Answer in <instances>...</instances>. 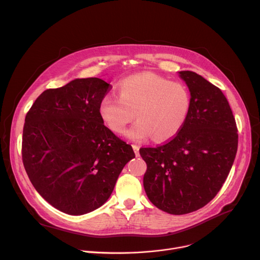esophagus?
Wrapping results in <instances>:
<instances>
[{
	"label": "esophagus",
	"instance_id": "esophagus-1",
	"mask_svg": "<svg viewBox=\"0 0 260 260\" xmlns=\"http://www.w3.org/2000/svg\"><path fill=\"white\" fill-rule=\"evenodd\" d=\"M132 148L134 150V153L136 156H140V147L136 146V145H132Z\"/></svg>",
	"mask_w": 260,
	"mask_h": 260
}]
</instances>
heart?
Here are the masks:
<instances>
[{
	"label": "heart",
	"instance_id": "1",
	"mask_svg": "<svg viewBox=\"0 0 260 260\" xmlns=\"http://www.w3.org/2000/svg\"><path fill=\"white\" fill-rule=\"evenodd\" d=\"M117 91L118 96H103L99 114L111 131L121 133L135 113L139 119L125 133L131 141L144 142L153 136L158 142L169 141L184 128L190 115L191 93L181 82L144 72L121 80Z\"/></svg>",
	"mask_w": 260,
	"mask_h": 260
}]
</instances>
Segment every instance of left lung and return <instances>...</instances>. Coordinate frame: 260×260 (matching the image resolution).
Wrapping results in <instances>:
<instances>
[{
  "mask_svg": "<svg viewBox=\"0 0 260 260\" xmlns=\"http://www.w3.org/2000/svg\"><path fill=\"white\" fill-rule=\"evenodd\" d=\"M192 100L180 132L165 145L141 148L147 164L144 188L158 209L182 215L216 196L234 162L238 134L221 90L193 71H179Z\"/></svg>",
  "mask_w": 260,
  "mask_h": 260,
  "instance_id": "8db88e82",
  "label": "left lung"
}]
</instances>
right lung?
<instances>
[{
	"instance_id": "add662e5",
	"label": "right lung",
	"mask_w": 260,
	"mask_h": 260,
	"mask_svg": "<svg viewBox=\"0 0 260 260\" xmlns=\"http://www.w3.org/2000/svg\"><path fill=\"white\" fill-rule=\"evenodd\" d=\"M110 84L75 79L48 89L28 111L22 157L27 175L44 200L69 215H83L109 200L130 145L107 128L99 105Z\"/></svg>"
}]
</instances>
